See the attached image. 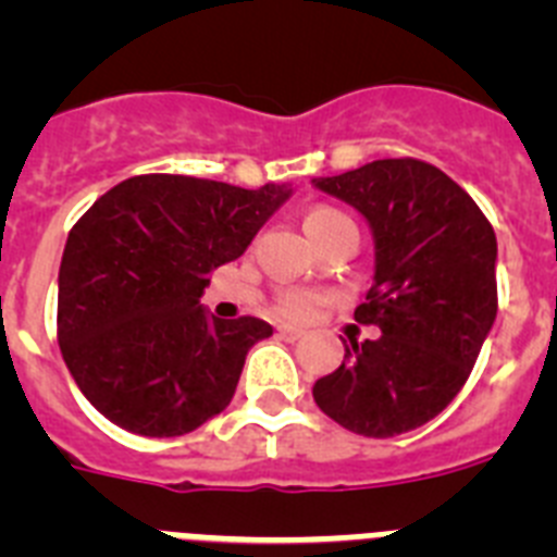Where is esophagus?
Listing matches in <instances>:
<instances>
[{
	"instance_id": "esophagus-1",
	"label": "esophagus",
	"mask_w": 557,
	"mask_h": 557,
	"mask_svg": "<svg viewBox=\"0 0 557 557\" xmlns=\"http://www.w3.org/2000/svg\"><path fill=\"white\" fill-rule=\"evenodd\" d=\"M278 337L295 343V339L304 337V332H301V329H295V326H278Z\"/></svg>"
}]
</instances>
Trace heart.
Instances as JSON below:
<instances>
[{
  "instance_id": "obj_1",
  "label": "heart",
  "mask_w": 557,
  "mask_h": 557,
  "mask_svg": "<svg viewBox=\"0 0 557 557\" xmlns=\"http://www.w3.org/2000/svg\"><path fill=\"white\" fill-rule=\"evenodd\" d=\"M339 218H343L339 211L326 209V206H318V209L307 211V218H304V228H307V234L314 239V236H321L329 225L337 223ZM323 301H326V295H323L321 289L293 287V289H284V293H278V301H275V307H278V312H282L284 318L304 321V318H309V314L321 307Z\"/></svg>"
}]
</instances>
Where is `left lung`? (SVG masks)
Instances as JSON below:
<instances>
[{"instance_id": "8db88e82", "label": "left lung", "mask_w": 557, "mask_h": 557, "mask_svg": "<svg viewBox=\"0 0 557 557\" xmlns=\"http://www.w3.org/2000/svg\"><path fill=\"white\" fill-rule=\"evenodd\" d=\"M368 220L376 273L354 321L379 337L346 346L312 396L366 437L418 430L466 385L496 318V234L462 186L418 159L314 178Z\"/></svg>"}]
</instances>
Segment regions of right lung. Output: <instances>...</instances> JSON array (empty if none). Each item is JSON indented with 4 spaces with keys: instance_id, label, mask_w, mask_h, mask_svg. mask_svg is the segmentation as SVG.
<instances>
[{
    "instance_id": "1",
    "label": "right lung",
    "mask_w": 557,
    "mask_h": 557,
    "mask_svg": "<svg viewBox=\"0 0 557 557\" xmlns=\"http://www.w3.org/2000/svg\"><path fill=\"white\" fill-rule=\"evenodd\" d=\"M289 198L191 175H133L72 225L58 273V346L83 396L116 426L175 437L220 416L250 346L273 329L220 321L200 295Z\"/></svg>"
}]
</instances>
